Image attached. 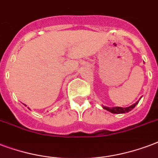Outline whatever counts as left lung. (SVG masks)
<instances>
[{
    "label": "left lung",
    "mask_w": 158,
    "mask_h": 158,
    "mask_svg": "<svg viewBox=\"0 0 158 158\" xmlns=\"http://www.w3.org/2000/svg\"><path fill=\"white\" fill-rule=\"evenodd\" d=\"M139 102V100L138 102H136L135 103H133L132 105L129 106V107H127V108H122V107H113V108H109V107H106V106H103V108L104 109H106L107 111L110 112L112 114H126V113H128L132 109L135 108V106L137 105Z\"/></svg>",
    "instance_id": "1"
}]
</instances>
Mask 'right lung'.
I'll return each mask as SVG.
<instances>
[{
    "label": "right lung",
    "mask_w": 158,
    "mask_h": 158,
    "mask_svg": "<svg viewBox=\"0 0 158 158\" xmlns=\"http://www.w3.org/2000/svg\"><path fill=\"white\" fill-rule=\"evenodd\" d=\"M25 105H26V104H25ZM29 109H30V108H29Z\"/></svg>",
    "instance_id": "obj_1"
}]
</instances>
